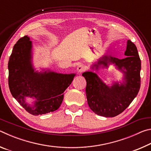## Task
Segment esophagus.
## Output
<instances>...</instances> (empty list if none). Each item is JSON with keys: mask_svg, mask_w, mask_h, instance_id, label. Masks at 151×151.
<instances>
[{"mask_svg": "<svg viewBox=\"0 0 151 151\" xmlns=\"http://www.w3.org/2000/svg\"><path fill=\"white\" fill-rule=\"evenodd\" d=\"M85 70H86V67L84 65H82V64H81V65H79L77 66V70L80 74H81L82 73H83Z\"/></svg>", "mask_w": 151, "mask_h": 151, "instance_id": "1", "label": "esophagus"}]
</instances>
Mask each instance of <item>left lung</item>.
<instances>
[{"label": "left lung", "instance_id": "left-lung-1", "mask_svg": "<svg viewBox=\"0 0 151 151\" xmlns=\"http://www.w3.org/2000/svg\"><path fill=\"white\" fill-rule=\"evenodd\" d=\"M126 58L122 59L104 55L92 66L99 70L102 66L108 68L113 65L123 73L122 83L114 82L106 85L96 73L87 71L83 73L86 81V94L90 109L94 113L104 117H114L126 109L139 93L140 86V61L137 47L127 40Z\"/></svg>", "mask_w": 151, "mask_h": 151}]
</instances>
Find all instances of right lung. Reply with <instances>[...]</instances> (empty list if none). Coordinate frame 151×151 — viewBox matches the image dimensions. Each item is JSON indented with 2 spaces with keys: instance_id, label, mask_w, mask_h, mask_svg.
I'll use <instances>...</instances> for the list:
<instances>
[{
  "instance_id": "obj_1",
  "label": "right lung",
  "mask_w": 151,
  "mask_h": 151,
  "mask_svg": "<svg viewBox=\"0 0 151 151\" xmlns=\"http://www.w3.org/2000/svg\"><path fill=\"white\" fill-rule=\"evenodd\" d=\"M32 41L27 36L20 38L14 45L8 64L9 86L12 96L20 105L37 116L59 108L63 93L76 75L35 70L32 63ZM27 97L35 99L32 106L26 103Z\"/></svg>"
}]
</instances>
